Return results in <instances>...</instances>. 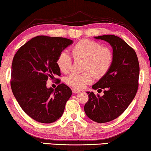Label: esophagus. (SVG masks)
Masks as SVG:
<instances>
[{
  "mask_svg": "<svg viewBox=\"0 0 151 151\" xmlns=\"http://www.w3.org/2000/svg\"><path fill=\"white\" fill-rule=\"evenodd\" d=\"M72 91H73V92L74 93V94H77V93H79L80 92V91L79 90H76V89H73V90H72Z\"/></svg>",
  "mask_w": 151,
  "mask_h": 151,
  "instance_id": "obj_1",
  "label": "esophagus"
}]
</instances>
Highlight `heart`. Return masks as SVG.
Listing matches in <instances>:
<instances>
[{"label":"heart","instance_id":"b5f03b06","mask_svg":"<svg viewBox=\"0 0 151 151\" xmlns=\"http://www.w3.org/2000/svg\"><path fill=\"white\" fill-rule=\"evenodd\" d=\"M71 50L75 58L84 59L83 70L86 72L73 73L65 78V83L76 89H83L91 83L94 78L93 75L96 78L105 75L113 62L111 50L92 40H80L73 46ZM72 62L71 55L66 51L61 52L57 59V64L63 73L70 72Z\"/></svg>","mask_w":151,"mask_h":151}]
</instances>
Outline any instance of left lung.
<instances>
[{"mask_svg":"<svg viewBox=\"0 0 151 151\" xmlns=\"http://www.w3.org/2000/svg\"><path fill=\"white\" fill-rule=\"evenodd\" d=\"M105 40L113 49V62L107 73L92 86L103 91V96L87 92L84 106L87 116L94 122H108L120 116L134 99L138 88L139 66L135 50L122 39L114 35L94 37Z\"/></svg>","mask_w":151,"mask_h":151,"instance_id":"obj_1","label":"left lung"}]
</instances>
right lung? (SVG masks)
<instances>
[{"instance_id": "add662e5", "label": "right lung", "mask_w": 151, "mask_h": 151, "mask_svg": "<svg viewBox=\"0 0 151 151\" xmlns=\"http://www.w3.org/2000/svg\"><path fill=\"white\" fill-rule=\"evenodd\" d=\"M73 43L67 38L40 35L21 46L14 55L12 92L23 111L37 122L48 124L58 120L71 96L72 90L66 85L59 84L54 90L46 87V81L61 75L57 57Z\"/></svg>"}]
</instances>
